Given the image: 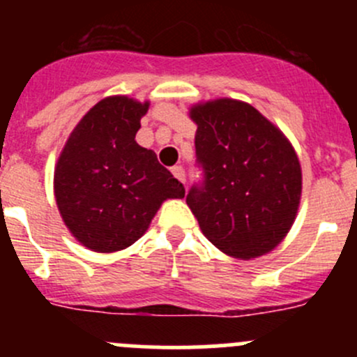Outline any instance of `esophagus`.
Wrapping results in <instances>:
<instances>
[{"instance_id": "34e87169", "label": "esophagus", "mask_w": 357, "mask_h": 357, "mask_svg": "<svg viewBox=\"0 0 357 357\" xmlns=\"http://www.w3.org/2000/svg\"><path fill=\"white\" fill-rule=\"evenodd\" d=\"M171 172H172V174H174V178L178 179V181H181L183 185H185V178H186V176H185V169H183L181 165H174V167L171 169Z\"/></svg>"}]
</instances>
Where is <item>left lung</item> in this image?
Wrapping results in <instances>:
<instances>
[{
	"instance_id": "1",
	"label": "left lung",
	"mask_w": 357,
	"mask_h": 357,
	"mask_svg": "<svg viewBox=\"0 0 357 357\" xmlns=\"http://www.w3.org/2000/svg\"><path fill=\"white\" fill-rule=\"evenodd\" d=\"M204 186L186 204L205 238L235 259L261 257L290 231L302 195V169L282 129L233 98L190 107Z\"/></svg>"
}]
</instances>
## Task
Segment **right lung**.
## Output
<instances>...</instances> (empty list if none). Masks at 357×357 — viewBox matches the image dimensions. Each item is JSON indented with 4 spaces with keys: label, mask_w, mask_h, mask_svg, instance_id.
Segmentation results:
<instances>
[{
    "label": "right lung",
    "mask_w": 357,
    "mask_h": 357,
    "mask_svg": "<svg viewBox=\"0 0 357 357\" xmlns=\"http://www.w3.org/2000/svg\"><path fill=\"white\" fill-rule=\"evenodd\" d=\"M150 102L126 95L100 100L67 138L53 176L56 207L82 247L100 254L142 238L167 199L185 186L135 136Z\"/></svg>",
    "instance_id": "1"
}]
</instances>
